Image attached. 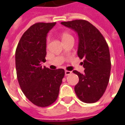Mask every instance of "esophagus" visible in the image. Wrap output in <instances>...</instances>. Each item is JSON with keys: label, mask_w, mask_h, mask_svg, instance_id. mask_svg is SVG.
Segmentation results:
<instances>
[{"label": "esophagus", "mask_w": 125, "mask_h": 125, "mask_svg": "<svg viewBox=\"0 0 125 125\" xmlns=\"http://www.w3.org/2000/svg\"><path fill=\"white\" fill-rule=\"evenodd\" d=\"M72 73V72L70 71H68V70H65V76H68V75H70Z\"/></svg>", "instance_id": "obj_1"}]
</instances>
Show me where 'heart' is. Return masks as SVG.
I'll return each mask as SVG.
<instances>
[{
	"label": "heart",
	"mask_w": 125,
	"mask_h": 125,
	"mask_svg": "<svg viewBox=\"0 0 125 125\" xmlns=\"http://www.w3.org/2000/svg\"><path fill=\"white\" fill-rule=\"evenodd\" d=\"M72 37H73L72 35H71L70 33H68V32H63L61 35V38H62V41H65V40L68 39L72 38ZM47 42H49V39H47Z\"/></svg>",
	"instance_id": "1"
}]
</instances>
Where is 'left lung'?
<instances>
[{"label":"left lung","mask_w":125,"mask_h":125,"mask_svg":"<svg viewBox=\"0 0 125 125\" xmlns=\"http://www.w3.org/2000/svg\"><path fill=\"white\" fill-rule=\"evenodd\" d=\"M61 24L78 33V55L84 59V73L73 71L79 77L74 88L76 95L86 103L97 102L104 93L110 78L111 62L107 43L98 29L87 21L74 20Z\"/></svg>","instance_id":"1"}]
</instances>
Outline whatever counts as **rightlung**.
Returning a JSON list of instances; mask_svg holds the SVG:
<instances>
[{
  "label": "right lung",
  "instance_id": "right-lung-1",
  "mask_svg": "<svg viewBox=\"0 0 125 125\" xmlns=\"http://www.w3.org/2000/svg\"><path fill=\"white\" fill-rule=\"evenodd\" d=\"M56 23H37L23 33L15 52L18 82L25 96L39 107L57 100L65 75L63 69L52 70L45 62L47 35Z\"/></svg>",
  "mask_w": 125,
  "mask_h": 125
}]
</instances>
